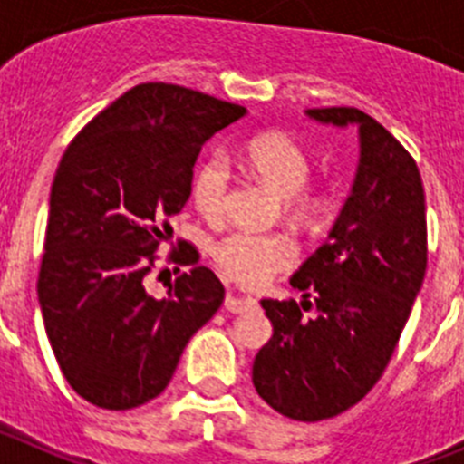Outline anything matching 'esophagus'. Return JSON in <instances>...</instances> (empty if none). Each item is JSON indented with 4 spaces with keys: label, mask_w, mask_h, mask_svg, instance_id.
<instances>
[{
    "label": "esophagus",
    "mask_w": 464,
    "mask_h": 464,
    "mask_svg": "<svg viewBox=\"0 0 464 464\" xmlns=\"http://www.w3.org/2000/svg\"><path fill=\"white\" fill-rule=\"evenodd\" d=\"M256 304L257 299L244 297V295L235 293V290H229L227 297H225V311H229V314H244V311L253 309Z\"/></svg>",
    "instance_id": "esophagus-1"
}]
</instances>
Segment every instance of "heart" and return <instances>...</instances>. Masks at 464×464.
Listing matches in <instances>:
<instances>
[{
	"label": "heart",
	"instance_id": "obj_1",
	"mask_svg": "<svg viewBox=\"0 0 464 464\" xmlns=\"http://www.w3.org/2000/svg\"><path fill=\"white\" fill-rule=\"evenodd\" d=\"M241 165L265 186L285 197L290 216L311 225L327 211V195L306 186L311 158L290 134L269 130L251 137L241 149ZM192 204L204 218H223L229 192V165L223 153H211L192 174ZM216 267L232 281L260 285L288 269L297 257L293 241L283 235L235 229L220 237L211 248Z\"/></svg>",
	"mask_w": 464,
	"mask_h": 464
}]
</instances>
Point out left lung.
<instances>
[{
	"instance_id": "left-lung-1",
	"label": "left lung",
	"mask_w": 464,
	"mask_h": 464,
	"mask_svg": "<svg viewBox=\"0 0 464 464\" xmlns=\"http://www.w3.org/2000/svg\"><path fill=\"white\" fill-rule=\"evenodd\" d=\"M306 116L358 125L360 165L327 241L290 278L302 302L262 299L274 334L253 385L274 411L315 423L358 404L391 362L423 285L428 223L416 160L381 122L353 106Z\"/></svg>"
}]
</instances>
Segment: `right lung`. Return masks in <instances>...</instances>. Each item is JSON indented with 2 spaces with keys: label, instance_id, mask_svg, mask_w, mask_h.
<instances>
[{
  "label": "right lung",
  "instance_id": "1",
  "mask_svg": "<svg viewBox=\"0 0 464 464\" xmlns=\"http://www.w3.org/2000/svg\"><path fill=\"white\" fill-rule=\"evenodd\" d=\"M246 116L239 104L171 83H141L92 118L64 150L51 188L39 293L64 379L111 411L165 391L183 348L220 309L225 288L192 244L169 253L190 272L167 297L143 278L190 197L204 141Z\"/></svg>",
  "mask_w": 464,
  "mask_h": 464
}]
</instances>
